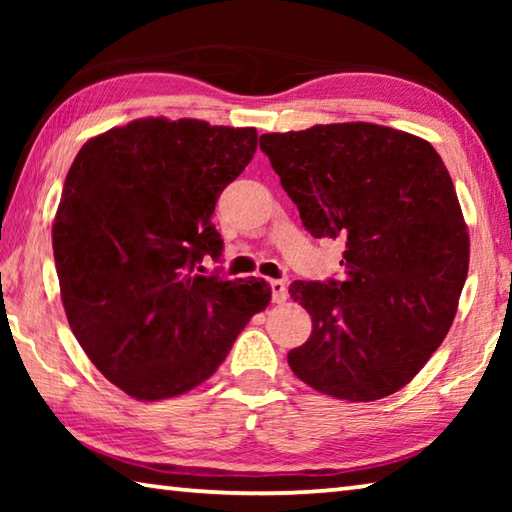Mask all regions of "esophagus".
I'll return each instance as SVG.
<instances>
[{
  "instance_id": "34e87169",
  "label": "esophagus",
  "mask_w": 512,
  "mask_h": 512,
  "mask_svg": "<svg viewBox=\"0 0 512 512\" xmlns=\"http://www.w3.org/2000/svg\"><path fill=\"white\" fill-rule=\"evenodd\" d=\"M271 296L275 305H282L289 298V284L284 280H271Z\"/></svg>"
}]
</instances>
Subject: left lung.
<instances>
[{
  "instance_id": "left-lung-1",
  "label": "left lung",
  "mask_w": 512,
  "mask_h": 512,
  "mask_svg": "<svg viewBox=\"0 0 512 512\" xmlns=\"http://www.w3.org/2000/svg\"><path fill=\"white\" fill-rule=\"evenodd\" d=\"M316 239H341L343 280L293 282L311 336L293 375L336 400L372 402L418 375L449 332L470 235L445 162L422 137L350 121L259 137Z\"/></svg>"
}]
</instances>
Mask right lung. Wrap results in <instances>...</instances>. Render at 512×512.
<instances>
[{
  "label": "right lung",
  "mask_w": 512,
  "mask_h": 512,
  "mask_svg": "<svg viewBox=\"0 0 512 512\" xmlns=\"http://www.w3.org/2000/svg\"><path fill=\"white\" fill-rule=\"evenodd\" d=\"M255 149V128L146 117L92 137L69 167L51 228L60 298L90 361L135 400L203 384L271 302L264 280L196 273L221 255L216 198Z\"/></svg>",
  "instance_id": "obj_1"
}]
</instances>
